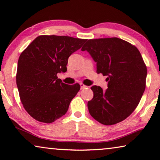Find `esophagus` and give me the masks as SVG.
<instances>
[{
  "label": "esophagus",
  "instance_id": "obj_1",
  "mask_svg": "<svg viewBox=\"0 0 160 160\" xmlns=\"http://www.w3.org/2000/svg\"><path fill=\"white\" fill-rule=\"evenodd\" d=\"M80 89H81V90L84 89H85V88L87 87V86L84 85V84H83L82 83H80Z\"/></svg>",
  "mask_w": 160,
  "mask_h": 160
}]
</instances>
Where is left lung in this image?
<instances>
[{
    "instance_id": "left-lung-1",
    "label": "left lung",
    "mask_w": 160,
    "mask_h": 160,
    "mask_svg": "<svg viewBox=\"0 0 160 160\" xmlns=\"http://www.w3.org/2000/svg\"><path fill=\"white\" fill-rule=\"evenodd\" d=\"M96 62L97 73L107 76L108 89L91 87L93 98L88 102L90 115L104 125L128 118L137 107L146 87L147 69L135 46L118 38L89 40L81 49Z\"/></svg>"
}]
</instances>
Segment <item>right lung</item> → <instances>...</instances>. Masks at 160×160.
<instances>
[{
    "instance_id": "1",
    "label": "right lung",
    "mask_w": 160,
    "mask_h": 160,
    "mask_svg": "<svg viewBox=\"0 0 160 160\" xmlns=\"http://www.w3.org/2000/svg\"><path fill=\"white\" fill-rule=\"evenodd\" d=\"M86 39L40 36L20 54L16 84L27 112L35 120L52 123L67 113L80 84H64L57 74L65 72L69 57Z\"/></svg>"
}]
</instances>
